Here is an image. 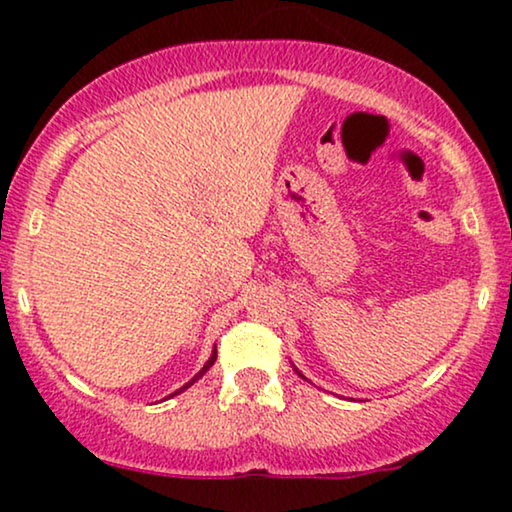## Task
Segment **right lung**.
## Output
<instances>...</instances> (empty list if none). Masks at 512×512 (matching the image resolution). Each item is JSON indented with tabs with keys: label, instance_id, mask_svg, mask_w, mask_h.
Returning a JSON list of instances; mask_svg holds the SVG:
<instances>
[{
	"label": "right lung",
	"instance_id": "add662e5",
	"mask_svg": "<svg viewBox=\"0 0 512 512\" xmlns=\"http://www.w3.org/2000/svg\"><path fill=\"white\" fill-rule=\"evenodd\" d=\"M214 361H216V349H214V354H212V356H209V361H207V363H205V368H202V370H200V373H198V375H195V377H193V380H191V382H188V384H186V387H181V389H179V391H174V394H181V391H184V389H188V387H191V384H193V382H195V380H198V377H202V375H205V373H207V370H209V368H212V366H214ZM174 394H172V396H174Z\"/></svg>",
	"mask_w": 512,
	"mask_h": 512
}]
</instances>
